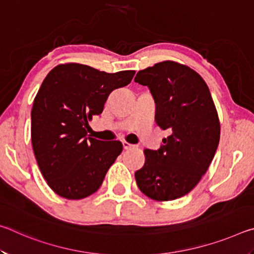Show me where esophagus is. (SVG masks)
Listing matches in <instances>:
<instances>
[{
    "label": "esophagus",
    "instance_id": "1",
    "mask_svg": "<svg viewBox=\"0 0 254 254\" xmlns=\"http://www.w3.org/2000/svg\"><path fill=\"white\" fill-rule=\"evenodd\" d=\"M122 144H123V148H124V150H128V149H131V148L133 147V144L127 143V142H126V141H123Z\"/></svg>",
    "mask_w": 254,
    "mask_h": 254
}]
</instances>
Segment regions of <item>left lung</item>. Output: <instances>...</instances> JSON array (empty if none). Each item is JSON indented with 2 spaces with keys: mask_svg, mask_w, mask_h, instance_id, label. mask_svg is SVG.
I'll list each match as a JSON object with an SVG mask.
<instances>
[{
  "mask_svg": "<svg viewBox=\"0 0 254 254\" xmlns=\"http://www.w3.org/2000/svg\"><path fill=\"white\" fill-rule=\"evenodd\" d=\"M134 81L149 88L157 124L171 132L160 148L144 150L136 185L154 200L180 198L207 171L220 142V121L209 89L195 70L174 62L140 70Z\"/></svg>",
  "mask_w": 254,
  "mask_h": 254,
  "instance_id": "1",
  "label": "left lung"
}]
</instances>
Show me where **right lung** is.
Returning <instances> with one entry per match:
<instances>
[{
	"label": "right lung",
	"mask_w": 254,
	"mask_h": 254,
	"mask_svg": "<svg viewBox=\"0 0 254 254\" xmlns=\"http://www.w3.org/2000/svg\"><path fill=\"white\" fill-rule=\"evenodd\" d=\"M134 74L66 64L42 81L31 112V141L41 174L56 194L81 199L101 187L123 145L91 137L85 127L102 113L110 94L130 84Z\"/></svg>",
	"instance_id": "add662e5"
}]
</instances>
